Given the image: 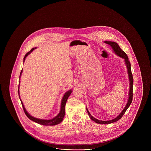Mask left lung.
<instances>
[{
  "label": "left lung",
  "instance_id": "1",
  "mask_svg": "<svg viewBox=\"0 0 151 151\" xmlns=\"http://www.w3.org/2000/svg\"><path fill=\"white\" fill-rule=\"evenodd\" d=\"M104 42L107 43L108 45H109L112 47V49H113V50L114 51V52H115V54H116L119 57H121L122 58H123L124 59V62H125V63H126V67H127V72H128V75H129V99H128L127 103L125 108H124L123 110H122V112L114 119H113L112 120H110V121H99L97 119H96L95 118H94L93 116H92L91 114L89 113L88 110L86 109V111L88 112V114L89 115V116L90 117V118L92 121H94L96 123H100V124H110V123H111L116 122L118 120H119L122 118V116L124 115V113L126 112L127 109L129 107L130 104H131L132 101V96H133V83H134V80H133L132 74V72H131V64H130V62H129V58H128L127 54L120 48V47L119 46L118 43H116L115 42L105 41Z\"/></svg>",
  "mask_w": 151,
  "mask_h": 151
}]
</instances>
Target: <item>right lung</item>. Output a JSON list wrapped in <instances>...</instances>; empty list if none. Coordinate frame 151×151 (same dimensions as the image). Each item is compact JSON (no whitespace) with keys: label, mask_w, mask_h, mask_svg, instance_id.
<instances>
[{"label":"right lung","mask_w":151,"mask_h":151,"mask_svg":"<svg viewBox=\"0 0 151 151\" xmlns=\"http://www.w3.org/2000/svg\"><path fill=\"white\" fill-rule=\"evenodd\" d=\"M36 47L35 48H33L31 49V50L28 52L25 57L24 58V62H25V58L26 57L30 54L34 50ZM22 71L20 72V78L21 76V75H22ZM19 91V97H20V94H19V89L18 90ZM72 90H69L68 91H67L64 94L63 97V99L62 100V102H61V106H60V112L55 117H54V118L51 119H49V120H46V119H38V118H35L33 116H32V115H30L29 113L27 112V111L26 110L25 108L24 107V105H23V103L22 102V101L21 100L20 98V101H21V102H22V108L24 109V111L26 115L28 116V118H29V119L33 121V122H36L38 124H42V125H44V126H54V125H57L58 124L61 123L62 122V121L63 120V118L65 117V104H66V102L68 98V97L70 96V95L71 94V93H72Z\"/></svg>","instance_id":"obj_1"}]
</instances>
